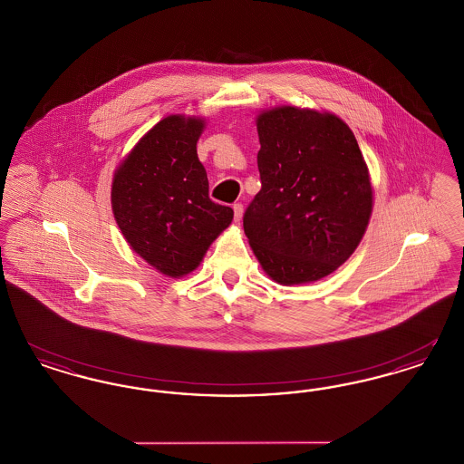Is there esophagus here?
Segmentation results:
<instances>
[{
  "instance_id": "1",
  "label": "esophagus",
  "mask_w": 464,
  "mask_h": 464,
  "mask_svg": "<svg viewBox=\"0 0 464 464\" xmlns=\"http://www.w3.org/2000/svg\"><path fill=\"white\" fill-rule=\"evenodd\" d=\"M233 210H235V222L242 221V218H243L242 203H235V207H233Z\"/></svg>"
}]
</instances>
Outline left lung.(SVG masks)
Returning <instances> with one entry per match:
<instances>
[{
  "label": "left lung",
  "instance_id": "obj_1",
  "mask_svg": "<svg viewBox=\"0 0 464 464\" xmlns=\"http://www.w3.org/2000/svg\"><path fill=\"white\" fill-rule=\"evenodd\" d=\"M261 191L243 229L266 275L311 284L344 265L372 216L374 189L352 129L329 111L276 106L256 118Z\"/></svg>",
  "mask_w": 464,
  "mask_h": 464
}]
</instances>
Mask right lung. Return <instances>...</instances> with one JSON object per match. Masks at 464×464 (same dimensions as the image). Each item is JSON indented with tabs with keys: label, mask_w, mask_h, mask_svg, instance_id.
<instances>
[{
	"label": "right lung",
	"mask_w": 464,
	"mask_h": 464,
	"mask_svg": "<svg viewBox=\"0 0 464 464\" xmlns=\"http://www.w3.org/2000/svg\"><path fill=\"white\" fill-rule=\"evenodd\" d=\"M203 129L201 116L163 118L120 161L111 182V208L123 238L170 278L195 271L233 221V208L208 198L197 153Z\"/></svg>",
	"instance_id": "1"
}]
</instances>
